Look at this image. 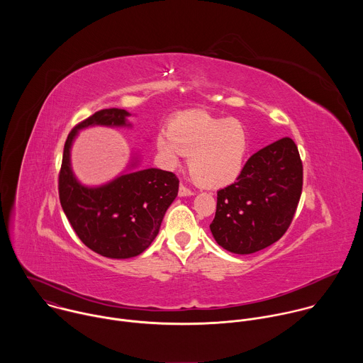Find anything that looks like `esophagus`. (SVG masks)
I'll return each mask as SVG.
<instances>
[{"instance_id":"esophagus-1","label":"esophagus","mask_w":363,"mask_h":363,"mask_svg":"<svg viewBox=\"0 0 363 363\" xmlns=\"http://www.w3.org/2000/svg\"><path fill=\"white\" fill-rule=\"evenodd\" d=\"M178 194H179V196H189V195H192L194 192H192L189 188H186V186H184V185H179Z\"/></svg>"}]
</instances>
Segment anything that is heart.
Segmentation results:
<instances>
[{"label":"heart","mask_w":363,"mask_h":363,"mask_svg":"<svg viewBox=\"0 0 363 363\" xmlns=\"http://www.w3.org/2000/svg\"><path fill=\"white\" fill-rule=\"evenodd\" d=\"M157 146L168 167H177L184 155H189L191 178L205 188H221L234 182L242 169L247 135L235 119L189 111L158 132Z\"/></svg>","instance_id":"b5f03b06"}]
</instances>
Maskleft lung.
Masks as SVG:
<instances>
[{
  "instance_id": "obj_1",
  "label": "left lung",
  "mask_w": 363,
  "mask_h": 363,
  "mask_svg": "<svg viewBox=\"0 0 363 363\" xmlns=\"http://www.w3.org/2000/svg\"><path fill=\"white\" fill-rule=\"evenodd\" d=\"M303 186V164L293 139L283 138L255 152L237 181L217 192L210 228L234 254L260 251L290 227Z\"/></svg>"
}]
</instances>
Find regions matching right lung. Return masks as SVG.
<instances>
[{
	"instance_id": "1",
	"label": "right lung",
	"mask_w": 363,
	"mask_h": 363,
	"mask_svg": "<svg viewBox=\"0 0 363 363\" xmlns=\"http://www.w3.org/2000/svg\"><path fill=\"white\" fill-rule=\"evenodd\" d=\"M128 116L123 109H103L76 125L66 139L59 174L60 203L74 233L90 250L109 258L136 257L150 245L179 186L175 174L157 168L125 172L97 188L76 179L70 149L77 132L96 125L130 126Z\"/></svg>"
}]
</instances>
